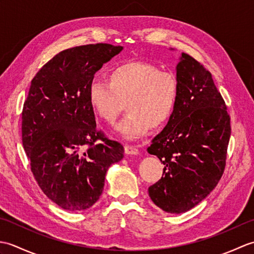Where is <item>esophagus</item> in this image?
<instances>
[{
	"label": "esophagus",
	"mask_w": 254,
	"mask_h": 254,
	"mask_svg": "<svg viewBox=\"0 0 254 254\" xmlns=\"http://www.w3.org/2000/svg\"><path fill=\"white\" fill-rule=\"evenodd\" d=\"M124 150H126L127 155H138L139 154V150L135 146H132V145H126V146H124Z\"/></svg>",
	"instance_id": "obj_1"
}]
</instances>
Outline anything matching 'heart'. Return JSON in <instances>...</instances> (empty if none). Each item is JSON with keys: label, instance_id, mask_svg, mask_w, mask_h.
Here are the masks:
<instances>
[{"label": "heart", "instance_id": "obj_1", "mask_svg": "<svg viewBox=\"0 0 254 254\" xmlns=\"http://www.w3.org/2000/svg\"><path fill=\"white\" fill-rule=\"evenodd\" d=\"M107 79L89 83L88 104L109 126L117 123L126 104L128 115L117 127L122 136L142 137L150 128L164 127L174 116L179 84L172 73L148 62L128 61L113 66Z\"/></svg>", "mask_w": 254, "mask_h": 254}]
</instances>
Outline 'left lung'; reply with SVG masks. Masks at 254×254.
<instances>
[{"label":"left lung","instance_id":"8db88e82","mask_svg":"<svg viewBox=\"0 0 254 254\" xmlns=\"http://www.w3.org/2000/svg\"><path fill=\"white\" fill-rule=\"evenodd\" d=\"M176 69L179 97L175 113L147 148L165 165L163 177L148 188V194L165 212L181 214L217 186L231 128L212 74L187 53H182Z\"/></svg>","mask_w":254,"mask_h":254}]
</instances>
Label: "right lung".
<instances>
[{
    "label": "right lung",
    "mask_w": 254,
    "mask_h": 254,
    "mask_svg": "<svg viewBox=\"0 0 254 254\" xmlns=\"http://www.w3.org/2000/svg\"><path fill=\"white\" fill-rule=\"evenodd\" d=\"M122 49L108 44L66 49L31 80L21 113L23 146L40 189L63 209L93 206L107 170L124 156L120 143L97 131L87 97L95 73Z\"/></svg>",
    "instance_id": "1"
}]
</instances>
